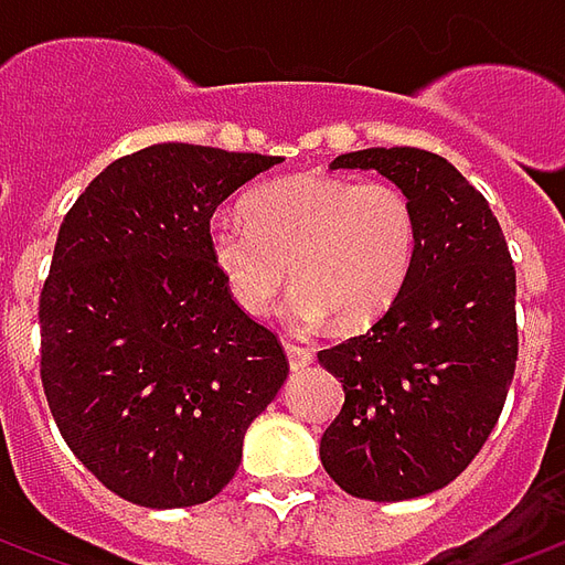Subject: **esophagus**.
I'll use <instances>...</instances> for the list:
<instances>
[{"label": "esophagus", "instance_id": "esophagus-1", "mask_svg": "<svg viewBox=\"0 0 565 565\" xmlns=\"http://www.w3.org/2000/svg\"><path fill=\"white\" fill-rule=\"evenodd\" d=\"M284 354H287V360H290V369H294V372L311 366V360H315L308 348H299V344L294 342H284Z\"/></svg>", "mask_w": 565, "mask_h": 565}]
</instances>
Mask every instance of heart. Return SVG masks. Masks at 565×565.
<instances>
[{"label":"heart","mask_w":565,"mask_h":565,"mask_svg":"<svg viewBox=\"0 0 565 565\" xmlns=\"http://www.w3.org/2000/svg\"><path fill=\"white\" fill-rule=\"evenodd\" d=\"M245 211H214L205 245L226 294L254 318L294 278L284 302L294 327L315 330L332 315L342 327H369L399 299L415 266V202L387 181L290 174L254 190Z\"/></svg>","instance_id":"1"}]
</instances>
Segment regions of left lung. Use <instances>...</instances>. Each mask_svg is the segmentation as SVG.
Here are the masks:
<instances>
[{
    "label": "left lung",
    "mask_w": 565,
    "mask_h": 565,
    "mask_svg": "<svg viewBox=\"0 0 565 565\" xmlns=\"http://www.w3.org/2000/svg\"><path fill=\"white\" fill-rule=\"evenodd\" d=\"M375 169L417 211V257L384 318L320 351L344 405L320 462L344 493L403 502L441 490L497 426L518 363L514 266L487 199L445 157L417 148L342 153Z\"/></svg>",
    "instance_id": "obj_1"
}]
</instances>
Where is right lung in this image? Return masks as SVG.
I'll list each match as a JSON object with an SVG mask.
<instances>
[{
	"label": "right lung",
	"instance_id": "add662e5",
	"mask_svg": "<svg viewBox=\"0 0 565 565\" xmlns=\"http://www.w3.org/2000/svg\"><path fill=\"white\" fill-rule=\"evenodd\" d=\"M281 157L150 145L68 209L39 302L42 384L72 454L145 509H190L233 481L287 356L226 294L205 223Z\"/></svg>",
	"mask_w": 565,
	"mask_h": 565
}]
</instances>
